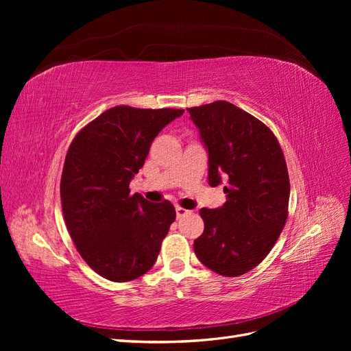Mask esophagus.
Masks as SVG:
<instances>
[{"label": "esophagus", "instance_id": "obj_1", "mask_svg": "<svg viewBox=\"0 0 351 351\" xmlns=\"http://www.w3.org/2000/svg\"><path fill=\"white\" fill-rule=\"evenodd\" d=\"M190 210H187V209H184V208H182V206H177L176 208V214H177V218H182V217H184V215H187Z\"/></svg>", "mask_w": 351, "mask_h": 351}]
</instances>
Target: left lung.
<instances>
[{
    "label": "left lung",
    "instance_id": "left-lung-1",
    "mask_svg": "<svg viewBox=\"0 0 351 351\" xmlns=\"http://www.w3.org/2000/svg\"><path fill=\"white\" fill-rule=\"evenodd\" d=\"M209 154V184L227 178V202L202 208L205 222L195 253L206 268L239 277L267 258L289 217L290 178L277 137L234 104L215 101L187 108Z\"/></svg>",
    "mask_w": 351,
    "mask_h": 351
}]
</instances>
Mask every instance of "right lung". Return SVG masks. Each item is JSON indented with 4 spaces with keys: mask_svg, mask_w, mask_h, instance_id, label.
<instances>
[{
    "mask_svg": "<svg viewBox=\"0 0 351 351\" xmlns=\"http://www.w3.org/2000/svg\"><path fill=\"white\" fill-rule=\"evenodd\" d=\"M183 112L119 105L84 125L69 147L62 214L80 256L104 278L127 282L154 267L176 209L130 195L129 184L158 133Z\"/></svg>",
    "mask_w": 351,
    "mask_h": 351,
    "instance_id": "obj_1",
    "label": "right lung"
}]
</instances>
